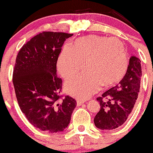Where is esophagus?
Wrapping results in <instances>:
<instances>
[{
  "label": "esophagus",
  "mask_w": 153,
  "mask_h": 153,
  "mask_svg": "<svg viewBox=\"0 0 153 153\" xmlns=\"http://www.w3.org/2000/svg\"><path fill=\"white\" fill-rule=\"evenodd\" d=\"M84 102H85V101H84V100H77V105H81Z\"/></svg>",
  "instance_id": "1"
}]
</instances>
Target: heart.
<instances>
[{
    "label": "heart",
    "instance_id": "obj_1",
    "mask_svg": "<svg viewBox=\"0 0 153 153\" xmlns=\"http://www.w3.org/2000/svg\"><path fill=\"white\" fill-rule=\"evenodd\" d=\"M86 72L71 78L65 84L69 94L85 99L103 86L120 82L129 67L125 47L117 38L89 35L75 40L71 47H65L58 57L57 68L65 79L81 71Z\"/></svg>",
    "mask_w": 153,
    "mask_h": 153
}]
</instances>
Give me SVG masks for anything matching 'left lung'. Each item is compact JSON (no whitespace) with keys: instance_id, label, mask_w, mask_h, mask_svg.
<instances>
[{"instance_id":"left-lung-1","label":"left lung","mask_w":153,"mask_h":153,"mask_svg":"<svg viewBox=\"0 0 153 153\" xmlns=\"http://www.w3.org/2000/svg\"><path fill=\"white\" fill-rule=\"evenodd\" d=\"M141 77V60L132 55L127 72L119 84L97 98L101 109L94 118L96 127L111 130L126 122L138 98Z\"/></svg>"}]
</instances>
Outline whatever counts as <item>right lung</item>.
<instances>
[{"label": "right lung", "instance_id": "obj_1", "mask_svg": "<svg viewBox=\"0 0 153 153\" xmlns=\"http://www.w3.org/2000/svg\"><path fill=\"white\" fill-rule=\"evenodd\" d=\"M73 34L43 32L20 49L12 82L18 105L27 120L40 130L62 132L76 106L72 97L60 95L62 80L56 64L64 41Z\"/></svg>", "mask_w": 153, "mask_h": 153}]
</instances>
